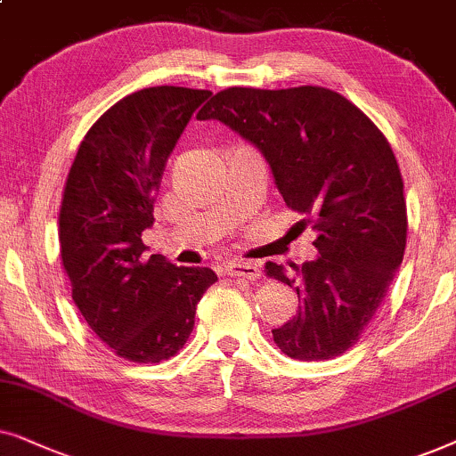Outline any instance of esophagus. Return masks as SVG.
<instances>
[{"instance_id":"1","label":"esophagus","mask_w":456,"mask_h":456,"mask_svg":"<svg viewBox=\"0 0 456 456\" xmlns=\"http://www.w3.org/2000/svg\"><path fill=\"white\" fill-rule=\"evenodd\" d=\"M224 275L241 277V279H248V281H256L260 277V266L256 263H240V260H233V263L224 265Z\"/></svg>"}]
</instances>
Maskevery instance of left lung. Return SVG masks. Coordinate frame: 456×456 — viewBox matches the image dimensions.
Here are the masks:
<instances>
[{"label":"left lung","mask_w":456,"mask_h":456,"mask_svg":"<svg viewBox=\"0 0 456 456\" xmlns=\"http://www.w3.org/2000/svg\"><path fill=\"white\" fill-rule=\"evenodd\" d=\"M256 145L285 204L311 223L319 256L265 273L298 294V313L273 330L283 354H344L378 313L406 246V202L396 156L378 126L325 87L218 91L198 112Z\"/></svg>","instance_id":"8db88e82"}]
</instances>
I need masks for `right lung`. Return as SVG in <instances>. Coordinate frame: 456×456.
Returning <instances> with one entry per match:
<instances>
[{
    "label": "right lung",
    "instance_id": "right-lung-1",
    "mask_svg": "<svg viewBox=\"0 0 456 456\" xmlns=\"http://www.w3.org/2000/svg\"><path fill=\"white\" fill-rule=\"evenodd\" d=\"M212 94L162 85L123 97L78 145L60 208V256L72 300L102 342L133 362L183 348L196 306L216 281L206 266L143 260L142 233L167 160L191 114Z\"/></svg>",
    "mask_w": 456,
    "mask_h": 456
}]
</instances>
